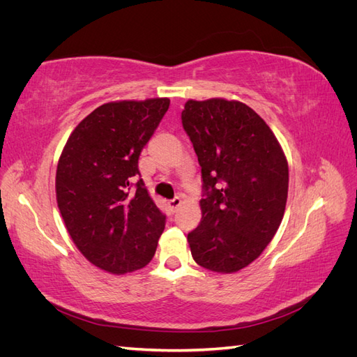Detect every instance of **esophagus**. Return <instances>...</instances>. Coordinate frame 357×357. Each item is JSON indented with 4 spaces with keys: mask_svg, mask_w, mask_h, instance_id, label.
Masks as SVG:
<instances>
[{
    "mask_svg": "<svg viewBox=\"0 0 357 357\" xmlns=\"http://www.w3.org/2000/svg\"><path fill=\"white\" fill-rule=\"evenodd\" d=\"M180 205H181V198L180 197H176L174 199L169 201V207H171L172 211H176L180 207Z\"/></svg>",
    "mask_w": 357,
    "mask_h": 357,
    "instance_id": "34e87169",
    "label": "esophagus"
}]
</instances>
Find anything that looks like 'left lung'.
<instances>
[{
	"instance_id": "obj_1",
	"label": "left lung",
	"mask_w": 357,
	"mask_h": 357,
	"mask_svg": "<svg viewBox=\"0 0 357 357\" xmlns=\"http://www.w3.org/2000/svg\"><path fill=\"white\" fill-rule=\"evenodd\" d=\"M201 165L202 219L188 235L193 261L220 274L250 265L283 220L287 159L264 119L241 101L189 100L181 112Z\"/></svg>"
}]
</instances>
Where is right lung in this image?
<instances>
[{
    "label": "right lung",
    "instance_id": "add662e5",
    "mask_svg": "<svg viewBox=\"0 0 357 357\" xmlns=\"http://www.w3.org/2000/svg\"><path fill=\"white\" fill-rule=\"evenodd\" d=\"M169 107L168 98L100 105L74 128L56 168V202L79 252L96 268L126 274L156 252L165 215L135 183L138 156Z\"/></svg>",
    "mask_w": 357,
    "mask_h": 357
}]
</instances>
